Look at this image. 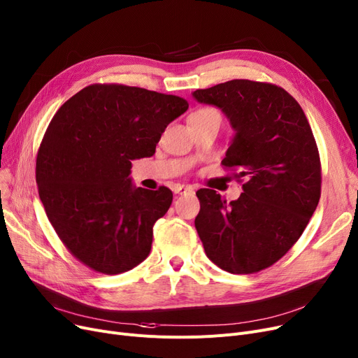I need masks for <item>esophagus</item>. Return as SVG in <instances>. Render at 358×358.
Returning a JSON list of instances; mask_svg holds the SVG:
<instances>
[{"label": "esophagus", "mask_w": 358, "mask_h": 358, "mask_svg": "<svg viewBox=\"0 0 358 358\" xmlns=\"http://www.w3.org/2000/svg\"><path fill=\"white\" fill-rule=\"evenodd\" d=\"M173 191H175V194H178V195H192V194L195 192L192 186H183V185L175 186Z\"/></svg>", "instance_id": "obj_1"}]
</instances>
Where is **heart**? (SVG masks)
<instances>
[{"mask_svg": "<svg viewBox=\"0 0 358 358\" xmlns=\"http://www.w3.org/2000/svg\"><path fill=\"white\" fill-rule=\"evenodd\" d=\"M191 117H215V119H221L220 117V113L213 109V108H203V109H199L196 110Z\"/></svg>", "mask_w": 358, "mask_h": 358, "instance_id": "1", "label": "heart"}]
</instances>
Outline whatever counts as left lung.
I'll return each instance as SVG.
<instances>
[{"instance_id": "left-lung-1", "label": "left lung", "mask_w": 358, "mask_h": 358, "mask_svg": "<svg viewBox=\"0 0 358 358\" xmlns=\"http://www.w3.org/2000/svg\"><path fill=\"white\" fill-rule=\"evenodd\" d=\"M234 131L221 164L245 179L227 203L199 189L195 227L207 257L231 274H253L292 249L320 198V160L306 115L293 96L268 83L231 80L196 90Z\"/></svg>"}]
</instances>
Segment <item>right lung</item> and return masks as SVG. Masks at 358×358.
I'll return each instance as SVG.
<instances>
[{
  "mask_svg": "<svg viewBox=\"0 0 358 358\" xmlns=\"http://www.w3.org/2000/svg\"><path fill=\"white\" fill-rule=\"evenodd\" d=\"M182 97L117 84L80 90L50 121L36 159L39 196L62 243L84 265L121 274L151 250L152 226L172 203L166 186L137 188L132 160L151 157Z\"/></svg>",
  "mask_w": 358,
  "mask_h": 358,
  "instance_id": "obj_1",
  "label": "right lung"
}]
</instances>
